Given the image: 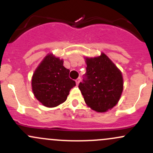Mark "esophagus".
Masks as SVG:
<instances>
[{
  "label": "esophagus",
  "mask_w": 153,
  "mask_h": 153,
  "mask_svg": "<svg viewBox=\"0 0 153 153\" xmlns=\"http://www.w3.org/2000/svg\"><path fill=\"white\" fill-rule=\"evenodd\" d=\"M80 81H81V78H78V79H76V81H75V82H76L77 85H78V84H79Z\"/></svg>",
  "instance_id": "esophagus-1"
}]
</instances>
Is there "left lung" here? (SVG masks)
Here are the masks:
<instances>
[{"mask_svg":"<svg viewBox=\"0 0 153 153\" xmlns=\"http://www.w3.org/2000/svg\"><path fill=\"white\" fill-rule=\"evenodd\" d=\"M86 67L78 88L86 104L98 112H106L118 102L123 91L121 71L104 53L86 58Z\"/></svg>","mask_w":153,"mask_h":153,"instance_id":"1","label":"left lung"}]
</instances>
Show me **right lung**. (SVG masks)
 Instances as JSON below:
<instances>
[{"label":"right lung","instance_id":"add662e5","mask_svg":"<svg viewBox=\"0 0 153 153\" xmlns=\"http://www.w3.org/2000/svg\"><path fill=\"white\" fill-rule=\"evenodd\" d=\"M69 74V69L64 67L63 60L52 54L47 55L32 76V91L35 98L47 107L64 103L70 89L76 85Z\"/></svg>","mask_w":153,"mask_h":153}]
</instances>
